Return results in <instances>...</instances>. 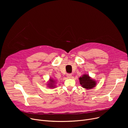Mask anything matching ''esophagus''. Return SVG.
Here are the masks:
<instances>
[{
  "mask_svg": "<svg viewBox=\"0 0 128 128\" xmlns=\"http://www.w3.org/2000/svg\"><path fill=\"white\" fill-rule=\"evenodd\" d=\"M72 75L71 74H66L67 77L68 78H70L72 77Z\"/></svg>",
  "mask_w": 128,
  "mask_h": 128,
  "instance_id": "obj_1",
  "label": "esophagus"
}]
</instances>
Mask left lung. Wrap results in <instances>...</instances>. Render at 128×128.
Returning <instances> with one entry per match:
<instances>
[{
    "instance_id": "obj_1",
    "label": "left lung",
    "mask_w": 128,
    "mask_h": 128,
    "mask_svg": "<svg viewBox=\"0 0 128 128\" xmlns=\"http://www.w3.org/2000/svg\"><path fill=\"white\" fill-rule=\"evenodd\" d=\"M79 79L80 84L83 88L86 89H90L94 88L96 84V82L92 79L88 75H84Z\"/></svg>"
}]
</instances>
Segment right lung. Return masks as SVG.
<instances>
[{
	"label": "right lung",
	"mask_w": 128,
	"mask_h": 128,
	"mask_svg": "<svg viewBox=\"0 0 128 128\" xmlns=\"http://www.w3.org/2000/svg\"><path fill=\"white\" fill-rule=\"evenodd\" d=\"M54 81L53 80L50 79V82H49V84H48L49 85V87H50V88H54Z\"/></svg>",
	"instance_id": "add662e5"
}]
</instances>
